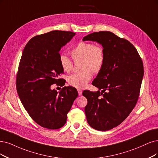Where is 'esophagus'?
<instances>
[{"instance_id": "esophagus-1", "label": "esophagus", "mask_w": 158, "mask_h": 158, "mask_svg": "<svg viewBox=\"0 0 158 158\" xmlns=\"http://www.w3.org/2000/svg\"><path fill=\"white\" fill-rule=\"evenodd\" d=\"M77 92H78L79 96H81V95H82V90H81V89H77Z\"/></svg>"}]
</instances>
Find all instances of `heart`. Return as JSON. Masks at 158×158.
<instances>
[{"instance_id": "b5f03b06", "label": "heart", "mask_w": 158, "mask_h": 158, "mask_svg": "<svg viewBox=\"0 0 158 158\" xmlns=\"http://www.w3.org/2000/svg\"><path fill=\"white\" fill-rule=\"evenodd\" d=\"M70 53L73 60L82 61L81 68L83 71L69 75L68 82L75 88L84 89L92 78V72L98 73L102 69L106 62V51L100 45L82 42L76 45ZM59 62L64 72L69 73L73 69L72 60L65 55H60Z\"/></svg>"}]
</instances>
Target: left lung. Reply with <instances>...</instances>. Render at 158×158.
<instances>
[{"label":"left lung","mask_w":158,"mask_h":158,"mask_svg":"<svg viewBox=\"0 0 158 158\" xmlns=\"http://www.w3.org/2000/svg\"><path fill=\"white\" fill-rule=\"evenodd\" d=\"M83 40L100 43L106 51L104 66L92 83L100 90H85L83 95L88 101L85 112L89 124L108 131L120 124L135 107L144 75L143 62L133 44L111 32H93Z\"/></svg>","instance_id":"left-lung-1"}]
</instances>
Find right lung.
I'll return each mask as SVG.
<instances>
[{"instance_id": "obj_1", "label": "right lung", "mask_w": 158, "mask_h": 158, "mask_svg": "<svg viewBox=\"0 0 158 158\" xmlns=\"http://www.w3.org/2000/svg\"><path fill=\"white\" fill-rule=\"evenodd\" d=\"M53 31L31 38L23 49L16 76V89L29 116L38 124L56 130L66 124L67 114L78 96L76 89L64 86L58 93L51 86L64 73L59 51L75 36Z\"/></svg>"}]
</instances>
